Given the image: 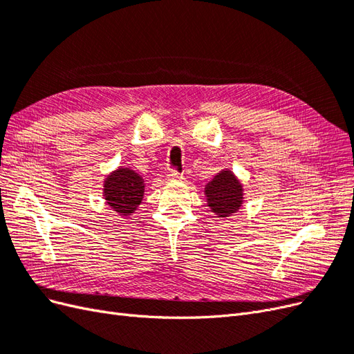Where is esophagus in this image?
Masks as SVG:
<instances>
[{
  "mask_svg": "<svg viewBox=\"0 0 354 354\" xmlns=\"http://www.w3.org/2000/svg\"><path fill=\"white\" fill-rule=\"evenodd\" d=\"M168 177H169L171 180H183V173H180V171H177V169L174 168V169L169 171Z\"/></svg>",
  "mask_w": 354,
  "mask_h": 354,
  "instance_id": "34e87169",
  "label": "esophagus"
}]
</instances>
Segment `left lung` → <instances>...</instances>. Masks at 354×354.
<instances>
[{
    "label": "left lung",
    "mask_w": 354,
    "mask_h": 354,
    "mask_svg": "<svg viewBox=\"0 0 354 354\" xmlns=\"http://www.w3.org/2000/svg\"><path fill=\"white\" fill-rule=\"evenodd\" d=\"M208 203L218 217H229L238 211L242 203V187L230 171H223L214 177L205 187Z\"/></svg>",
    "instance_id": "obj_1"
}]
</instances>
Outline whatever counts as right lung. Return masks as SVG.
I'll use <instances>...</instances> for the list:
<instances>
[{"mask_svg":"<svg viewBox=\"0 0 354 354\" xmlns=\"http://www.w3.org/2000/svg\"><path fill=\"white\" fill-rule=\"evenodd\" d=\"M145 183L142 177L131 169L120 168L104 181V198L112 209L130 216L140 205Z\"/></svg>","mask_w":354,"mask_h":354,"instance_id":"obj_1","label":"right lung"}]
</instances>
